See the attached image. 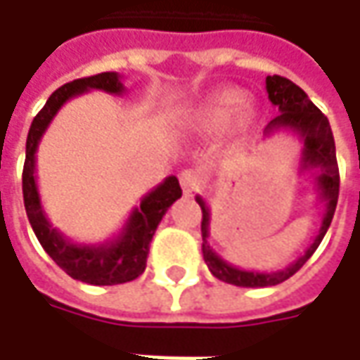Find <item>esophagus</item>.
Returning a JSON list of instances; mask_svg holds the SVG:
<instances>
[{
	"instance_id": "obj_1",
	"label": "esophagus",
	"mask_w": 360,
	"mask_h": 360,
	"mask_svg": "<svg viewBox=\"0 0 360 360\" xmlns=\"http://www.w3.org/2000/svg\"><path fill=\"white\" fill-rule=\"evenodd\" d=\"M202 182H204L202 172L200 170H196V168H188V170H184V172L180 174V186L184 190V194L196 192V190L202 186Z\"/></svg>"
}]
</instances>
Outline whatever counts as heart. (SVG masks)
Instances as JSON below:
<instances>
[{
    "instance_id": "heart-1",
    "label": "heart",
    "mask_w": 360,
    "mask_h": 360,
    "mask_svg": "<svg viewBox=\"0 0 360 360\" xmlns=\"http://www.w3.org/2000/svg\"><path fill=\"white\" fill-rule=\"evenodd\" d=\"M232 120L236 128H246L252 120V110L246 105L244 94L236 88L210 94L192 114V122L204 130H220Z\"/></svg>"
}]
</instances>
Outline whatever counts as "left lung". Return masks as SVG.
<instances>
[{
	"label": "left lung",
	"instance_id": "8db88e82",
	"mask_svg": "<svg viewBox=\"0 0 360 360\" xmlns=\"http://www.w3.org/2000/svg\"><path fill=\"white\" fill-rule=\"evenodd\" d=\"M266 91L272 105L278 108V116L269 122L264 128V138H272L278 131L295 134L302 142L300 152V172L314 170V190L319 200L325 206V214L321 229L316 232L312 244L298 256L292 264L274 272H256V270H242L226 262L222 256L210 246V208L202 196H196V202L202 208V255L210 272L222 283L246 288H264L276 286L290 278L300 266L314 255L319 244L325 238L326 230L333 222L337 200H339V166H337V152H335V138L326 116L312 104L302 88L292 84L283 76H266Z\"/></svg>",
	"mask_w": 360,
	"mask_h": 360
}]
</instances>
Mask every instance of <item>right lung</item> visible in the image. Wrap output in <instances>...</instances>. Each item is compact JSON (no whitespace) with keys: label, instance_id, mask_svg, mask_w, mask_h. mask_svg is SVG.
Here are the masks:
<instances>
[{"label":"right lung","instance_id":"1","mask_svg":"<svg viewBox=\"0 0 360 360\" xmlns=\"http://www.w3.org/2000/svg\"><path fill=\"white\" fill-rule=\"evenodd\" d=\"M90 90H102L114 96H122L126 88L122 84L120 74L104 72L98 76L82 77L70 84H63L62 88H58L49 96L41 112L32 122L25 142V164L21 178L23 204L37 240L65 274L82 283L112 286V284L130 283L144 272L152 236L158 229L162 216L182 196V188L178 184L176 176H168L140 200V206L131 210L120 234H116L112 240L100 242V244H77L72 238H68L63 232L51 226L37 190L35 152L51 120L56 118L62 105L68 100Z\"/></svg>","mask_w":360,"mask_h":360}]
</instances>
